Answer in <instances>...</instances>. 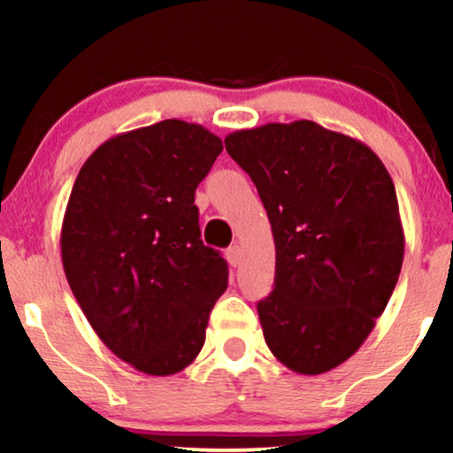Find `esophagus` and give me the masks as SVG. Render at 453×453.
Wrapping results in <instances>:
<instances>
[{
    "label": "esophagus",
    "mask_w": 453,
    "mask_h": 453,
    "mask_svg": "<svg viewBox=\"0 0 453 453\" xmlns=\"http://www.w3.org/2000/svg\"><path fill=\"white\" fill-rule=\"evenodd\" d=\"M227 262H230V266H241V262H242V249L238 247V244H234V247H230L227 249Z\"/></svg>",
    "instance_id": "esophagus-1"
}]
</instances>
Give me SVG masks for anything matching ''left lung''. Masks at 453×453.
<instances>
[{
    "label": "left lung",
    "instance_id": "left-lung-1",
    "mask_svg": "<svg viewBox=\"0 0 453 453\" xmlns=\"http://www.w3.org/2000/svg\"><path fill=\"white\" fill-rule=\"evenodd\" d=\"M274 236V289L257 303L280 364L321 375L362 347L403 268L404 232L392 176L360 140L313 121L227 134Z\"/></svg>",
    "mask_w": 453,
    "mask_h": 453
}]
</instances>
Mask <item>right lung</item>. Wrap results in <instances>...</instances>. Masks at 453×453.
Returning <instances> with one entry per match:
<instances>
[{
	"label": "right lung",
	"mask_w": 453,
	"mask_h": 453,
	"mask_svg": "<svg viewBox=\"0 0 453 453\" xmlns=\"http://www.w3.org/2000/svg\"><path fill=\"white\" fill-rule=\"evenodd\" d=\"M223 150L180 119L119 134L82 164L61 226L72 294L104 345L140 372H180L200 353L227 264L204 247L196 187Z\"/></svg>",
	"instance_id": "1"
}]
</instances>
